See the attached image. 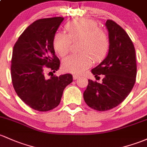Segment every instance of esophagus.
I'll return each instance as SVG.
<instances>
[{
	"label": "esophagus",
	"instance_id": "1",
	"mask_svg": "<svg viewBox=\"0 0 147 147\" xmlns=\"http://www.w3.org/2000/svg\"><path fill=\"white\" fill-rule=\"evenodd\" d=\"M80 78V76H78L73 75V78L74 80H76V79H78V78Z\"/></svg>",
	"mask_w": 147,
	"mask_h": 147
}]
</instances>
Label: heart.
<instances>
[{
  "mask_svg": "<svg viewBox=\"0 0 147 147\" xmlns=\"http://www.w3.org/2000/svg\"><path fill=\"white\" fill-rule=\"evenodd\" d=\"M67 34L57 32L53 40V48L59 56L64 57L69 52L72 41L80 40L79 50L82 53L71 55L63 60L64 71L80 74L92 64V57L96 61L103 59L108 52L109 39L104 30L99 29L97 22L92 20L80 18L67 23Z\"/></svg>",
  "mask_w": 147,
  "mask_h": 147,
  "instance_id": "b5f03b06",
  "label": "heart"
}]
</instances>
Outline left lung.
I'll list each match as a JSON object with an SVG mask.
<instances>
[{
  "instance_id": "obj_1",
  "label": "left lung",
  "mask_w": 147,
  "mask_h": 147,
  "mask_svg": "<svg viewBox=\"0 0 147 147\" xmlns=\"http://www.w3.org/2000/svg\"><path fill=\"white\" fill-rule=\"evenodd\" d=\"M109 32L108 55L91 70L93 75H104L102 83L88 80L83 98L90 107L99 111L119 105L132 90L135 83L137 64L135 50L125 31L115 22L105 23Z\"/></svg>"
}]
</instances>
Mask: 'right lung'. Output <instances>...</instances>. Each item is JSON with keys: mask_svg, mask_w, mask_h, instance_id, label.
<instances>
[{"mask_svg": "<svg viewBox=\"0 0 147 147\" xmlns=\"http://www.w3.org/2000/svg\"><path fill=\"white\" fill-rule=\"evenodd\" d=\"M63 20L61 17L36 20L24 30L13 48L11 76L14 89L36 111H48L57 107L64 88L73 81L70 74L50 78L45 74L47 69L55 72L59 68L53 40Z\"/></svg>", "mask_w": 147, "mask_h": 147, "instance_id": "add662e5", "label": "right lung"}]
</instances>
